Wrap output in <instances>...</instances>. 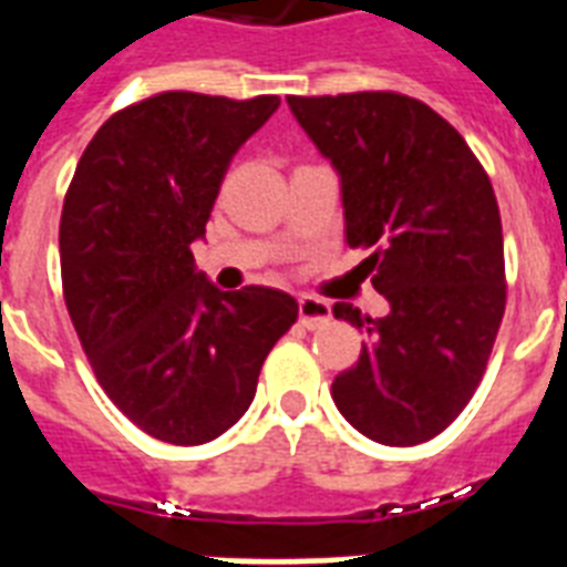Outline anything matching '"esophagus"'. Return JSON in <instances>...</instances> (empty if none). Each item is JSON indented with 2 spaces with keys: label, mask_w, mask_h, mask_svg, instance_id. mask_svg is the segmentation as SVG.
<instances>
[{
  "label": "esophagus",
  "mask_w": 567,
  "mask_h": 567,
  "mask_svg": "<svg viewBox=\"0 0 567 567\" xmlns=\"http://www.w3.org/2000/svg\"><path fill=\"white\" fill-rule=\"evenodd\" d=\"M332 320V306L318 297H300V323L306 329H320L327 327Z\"/></svg>",
  "instance_id": "1"
}]
</instances>
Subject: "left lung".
<instances>
[{
	"label": "left lung",
	"mask_w": 567,
	"mask_h": 567,
	"mask_svg": "<svg viewBox=\"0 0 567 567\" xmlns=\"http://www.w3.org/2000/svg\"><path fill=\"white\" fill-rule=\"evenodd\" d=\"M288 109L336 167L347 244L377 249L364 261L388 300L377 320L332 306L364 332L332 400L379 444L435 439L474 396L506 309L492 182L465 137L412 96H288Z\"/></svg>",
	"instance_id": "1"
}]
</instances>
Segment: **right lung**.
Segmentation results:
<instances>
[{"instance_id": "right-lung-1", "label": "right lung", "mask_w": 567, "mask_h": 567, "mask_svg": "<svg viewBox=\"0 0 567 567\" xmlns=\"http://www.w3.org/2000/svg\"><path fill=\"white\" fill-rule=\"evenodd\" d=\"M279 109L158 93L102 123L64 196V300L93 373L128 421L205 444L240 421L267 353L297 320L291 293L220 291L196 270L231 155Z\"/></svg>"}]
</instances>
